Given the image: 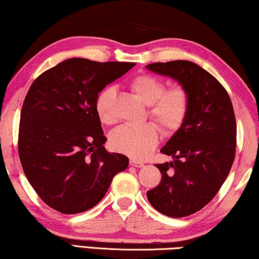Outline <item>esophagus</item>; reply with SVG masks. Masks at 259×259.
<instances>
[{"label":"esophagus","instance_id":"1","mask_svg":"<svg viewBox=\"0 0 259 259\" xmlns=\"http://www.w3.org/2000/svg\"><path fill=\"white\" fill-rule=\"evenodd\" d=\"M130 165L133 166V167H142L143 166V162L142 161H139L137 159H134V158H131V159H130Z\"/></svg>","mask_w":259,"mask_h":259}]
</instances>
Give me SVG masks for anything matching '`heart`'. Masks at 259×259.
<instances>
[{"label": "heart", "mask_w": 259, "mask_h": 259, "mask_svg": "<svg viewBox=\"0 0 259 259\" xmlns=\"http://www.w3.org/2000/svg\"><path fill=\"white\" fill-rule=\"evenodd\" d=\"M131 91L149 106L148 115L160 125L165 133H175L187 120L190 110V97L183 86H173L165 90L161 79L149 74H140L128 80ZM113 95L111 86L102 89L94 101L95 112L101 122L111 125L115 116L110 109ZM160 130L155 122L138 126L124 125L112 132L110 143L115 150L132 157L143 158L151 152L159 141Z\"/></svg>", "instance_id": "obj_1"}]
</instances>
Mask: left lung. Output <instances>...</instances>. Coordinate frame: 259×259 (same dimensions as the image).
I'll return each instance as SVG.
<instances>
[{
  "mask_svg": "<svg viewBox=\"0 0 259 259\" xmlns=\"http://www.w3.org/2000/svg\"><path fill=\"white\" fill-rule=\"evenodd\" d=\"M147 68L179 80L190 97L187 120L160 150L174 160L156 165L161 181L147 192L156 210L179 219L202 209L228 178L237 148L234 110L224 86L196 63L174 60Z\"/></svg>",
  "mask_w": 259,
  "mask_h": 259,
  "instance_id": "8db88e82",
  "label": "left lung"
}]
</instances>
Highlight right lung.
<instances>
[{"mask_svg": "<svg viewBox=\"0 0 259 259\" xmlns=\"http://www.w3.org/2000/svg\"><path fill=\"white\" fill-rule=\"evenodd\" d=\"M135 66L71 58L50 68L28 90L20 113L18 152L38 197L62 214H78L101 201L128 158L103 147L95 112L98 93Z\"/></svg>", "mask_w": 259, "mask_h": 259, "instance_id": "1", "label": "right lung"}]
</instances>
